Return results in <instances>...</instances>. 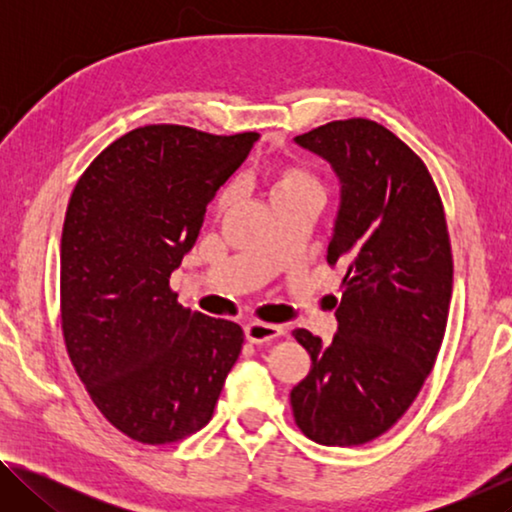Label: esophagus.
Returning <instances> with one entry per match:
<instances>
[{"instance_id": "34e87169", "label": "esophagus", "mask_w": 512, "mask_h": 512, "mask_svg": "<svg viewBox=\"0 0 512 512\" xmlns=\"http://www.w3.org/2000/svg\"><path fill=\"white\" fill-rule=\"evenodd\" d=\"M246 341L248 343H255V345H259V343H268V341H273V339H277V336H280L284 329L280 327V325H266V323H250V325H246Z\"/></svg>"}]
</instances>
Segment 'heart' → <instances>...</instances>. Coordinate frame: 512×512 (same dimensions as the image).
<instances>
[{
    "label": "heart",
    "instance_id": "heart-1",
    "mask_svg": "<svg viewBox=\"0 0 512 512\" xmlns=\"http://www.w3.org/2000/svg\"><path fill=\"white\" fill-rule=\"evenodd\" d=\"M302 192H320L318 180L311 176V173L300 167V164H277V167L271 171V196H291V194H302ZM232 198V189L223 192L219 198V205H228Z\"/></svg>",
    "mask_w": 512,
    "mask_h": 512
}]
</instances>
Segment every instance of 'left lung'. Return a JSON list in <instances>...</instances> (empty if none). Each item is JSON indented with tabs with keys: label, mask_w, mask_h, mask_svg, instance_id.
<instances>
[{
	"label": "left lung",
	"mask_w": 512,
	"mask_h": 512,
	"mask_svg": "<svg viewBox=\"0 0 512 512\" xmlns=\"http://www.w3.org/2000/svg\"><path fill=\"white\" fill-rule=\"evenodd\" d=\"M296 144L341 183L327 262L345 277L332 343L293 332L311 357L293 418L320 445H363L406 413L443 343L454 280L443 203L424 162L377 121H329Z\"/></svg>",
	"instance_id": "1"
}]
</instances>
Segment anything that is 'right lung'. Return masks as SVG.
Returning <instances> with one entry per match:
<instances>
[{"label": "right lung", "mask_w": 512, "mask_h": 512, "mask_svg": "<svg viewBox=\"0 0 512 512\" xmlns=\"http://www.w3.org/2000/svg\"><path fill=\"white\" fill-rule=\"evenodd\" d=\"M257 140L135 128L94 158L69 198L60 241L67 354L103 418L137 443L203 429L239 359L241 327L178 305L169 277Z\"/></svg>", "instance_id": "obj_1"}]
</instances>
